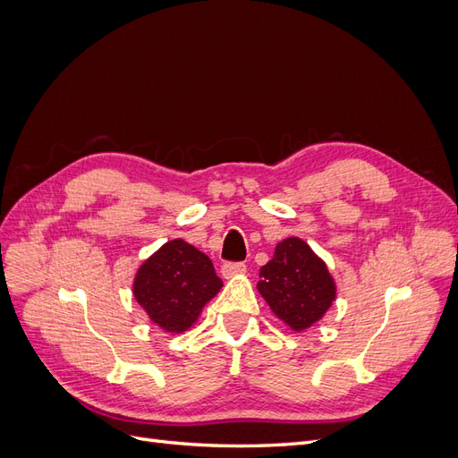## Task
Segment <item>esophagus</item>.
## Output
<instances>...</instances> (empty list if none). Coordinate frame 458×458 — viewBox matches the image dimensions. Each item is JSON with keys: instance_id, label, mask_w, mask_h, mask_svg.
Instances as JSON below:
<instances>
[{"instance_id": "esophagus-1", "label": "esophagus", "mask_w": 458, "mask_h": 458, "mask_svg": "<svg viewBox=\"0 0 458 458\" xmlns=\"http://www.w3.org/2000/svg\"><path fill=\"white\" fill-rule=\"evenodd\" d=\"M242 273H246V266L244 263H231V261H227V263H224V267H221V275L225 276V279H231V276H237V275H242Z\"/></svg>"}]
</instances>
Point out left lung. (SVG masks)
Instances as JSON below:
<instances>
[{
    "label": "left lung",
    "mask_w": 458,
    "mask_h": 458,
    "mask_svg": "<svg viewBox=\"0 0 458 458\" xmlns=\"http://www.w3.org/2000/svg\"><path fill=\"white\" fill-rule=\"evenodd\" d=\"M258 293L290 328L301 332L321 321L336 300V283L306 241L288 237L259 269Z\"/></svg>",
    "instance_id": "left-lung-1"
}]
</instances>
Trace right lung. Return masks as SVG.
<instances>
[{
	"label": "right lung",
	"mask_w": 458,
	"mask_h": 458,
	"mask_svg": "<svg viewBox=\"0 0 458 458\" xmlns=\"http://www.w3.org/2000/svg\"><path fill=\"white\" fill-rule=\"evenodd\" d=\"M221 286L212 259L183 239H174L137 269L133 298L152 323L179 335L199 321Z\"/></svg>",
	"instance_id": "right-lung-1"
}]
</instances>
